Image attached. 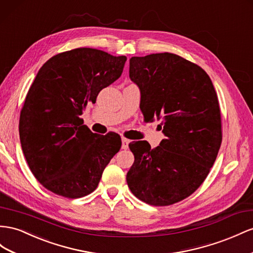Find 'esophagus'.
I'll return each instance as SVG.
<instances>
[{
    "instance_id": "1",
    "label": "esophagus",
    "mask_w": 253,
    "mask_h": 253,
    "mask_svg": "<svg viewBox=\"0 0 253 253\" xmlns=\"http://www.w3.org/2000/svg\"><path fill=\"white\" fill-rule=\"evenodd\" d=\"M121 141H122V145H121V147H122V149H127L128 148V143H129V140L127 139V138H126V137H122L121 138Z\"/></svg>"
}]
</instances>
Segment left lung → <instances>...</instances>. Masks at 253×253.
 Masks as SVG:
<instances>
[{
  "mask_svg": "<svg viewBox=\"0 0 253 253\" xmlns=\"http://www.w3.org/2000/svg\"><path fill=\"white\" fill-rule=\"evenodd\" d=\"M128 72L145 121L161 120L166 138L154 149L129 143L127 186L150 206H171L195 193L214 165L222 139L217 93L201 67L172 53L132 57Z\"/></svg>",
  "mask_w": 253,
  "mask_h": 253,
  "instance_id": "left-lung-1",
  "label": "left lung"
}]
</instances>
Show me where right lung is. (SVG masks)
<instances>
[{
  "label": "right lung",
  "mask_w": 253,
  "mask_h": 253,
  "mask_svg": "<svg viewBox=\"0 0 253 253\" xmlns=\"http://www.w3.org/2000/svg\"><path fill=\"white\" fill-rule=\"evenodd\" d=\"M126 56L78 47L40 68L20 114L21 147L32 173L50 192L69 199L89 195L121 148L114 132L92 133L80 116L118 80Z\"/></svg>",
  "instance_id": "obj_1"
}]
</instances>
